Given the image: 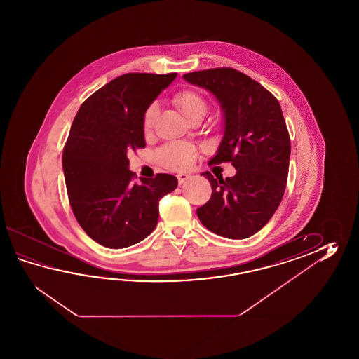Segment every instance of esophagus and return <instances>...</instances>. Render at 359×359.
I'll list each match as a JSON object with an SVG mask.
<instances>
[{
  "label": "esophagus",
  "instance_id": "obj_1",
  "mask_svg": "<svg viewBox=\"0 0 359 359\" xmlns=\"http://www.w3.org/2000/svg\"><path fill=\"white\" fill-rule=\"evenodd\" d=\"M189 175H186V173H180V175H177V178H178V183L180 184H182L184 181H187L189 180Z\"/></svg>",
  "mask_w": 359,
  "mask_h": 359
}]
</instances>
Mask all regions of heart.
I'll return each mask as SVG.
<instances>
[{
	"instance_id": "heart-1",
	"label": "heart",
	"mask_w": 359,
	"mask_h": 359,
	"mask_svg": "<svg viewBox=\"0 0 359 359\" xmlns=\"http://www.w3.org/2000/svg\"><path fill=\"white\" fill-rule=\"evenodd\" d=\"M173 102L181 110V113L184 115L187 121H190L191 118L196 115L204 116L208 110V104L204 97L198 95V92L190 91V90L177 92L173 96ZM158 111H159V107L155 102L146 109L142 116V128L145 132H149L153 128L154 122L158 116ZM196 156H198L196 149L192 145L182 144V142H173V144L163 146L156 154L158 161L161 165L172 170H184L190 168Z\"/></svg>"
}]
</instances>
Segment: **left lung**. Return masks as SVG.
I'll list each match as a JSON object with an SVG mask.
<instances>
[{"label":"left lung","mask_w":359,"mask_h":359,"mask_svg":"<svg viewBox=\"0 0 359 359\" xmlns=\"http://www.w3.org/2000/svg\"><path fill=\"white\" fill-rule=\"evenodd\" d=\"M183 79L205 88L221 105L223 138L209 164L229 161L236 169L224 180L201 173L210 182L212 198L198 208V219L222 237L252 236L275 214L287 181L290 137L280 102L236 69H206Z\"/></svg>","instance_id":"left-lung-1"}]
</instances>
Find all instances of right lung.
Returning <instances> with one entry per match:
<instances>
[{
	"mask_svg": "<svg viewBox=\"0 0 359 359\" xmlns=\"http://www.w3.org/2000/svg\"><path fill=\"white\" fill-rule=\"evenodd\" d=\"M177 73H128L79 107L62 153L69 203L84 232L100 245L123 249L153 232L159 200L175 190L172 175L133 182L127 154L145 147L142 116Z\"/></svg>",
	"mask_w": 359,
	"mask_h": 359,
	"instance_id": "1",
	"label": "right lung"
}]
</instances>
